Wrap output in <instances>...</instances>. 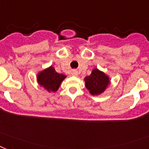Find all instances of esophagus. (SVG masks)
<instances>
[{
	"instance_id": "esophagus-1",
	"label": "esophagus",
	"mask_w": 149,
	"mask_h": 149,
	"mask_svg": "<svg viewBox=\"0 0 149 149\" xmlns=\"http://www.w3.org/2000/svg\"><path fill=\"white\" fill-rule=\"evenodd\" d=\"M71 74H72V76H74V77H77V75L79 74V72L77 70H72L71 71Z\"/></svg>"
}]
</instances>
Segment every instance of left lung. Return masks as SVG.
Listing matches in <instances>:
<instances>
[{
  "label": "left lung",
  "mask_w": 149,
  "mask_h": 149,
  "mask_svg": "<svg viewBox=\"0 0 149 149\" xmlns=\"http://www.w3.org/2000/svg\"><path fill=\"white\" fill-rule=\"evenodd\" d=\"M86 88L92 95H98L105 91L110 84V79L104 72L94 69L90 76L84 79Z\"/></svg>",
  "instance_id": "obj_1"
}]
</instances>
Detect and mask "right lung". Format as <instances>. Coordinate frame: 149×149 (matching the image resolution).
<instances>
[{
  "label": "right lung",
  "instance_id": "obj_1",
  "mask_svg": "<svg viewBox=\"0 0 149 149\" xmlns=\"http://www.w3.org/2000/svg\"><path fill=\"white\" fill-rule=\"evenodd\" d=\"M66 76L58 73L52 66L45 69L37 75V81L38 84L44 87L47 92H57L61 82L66 78Z\"/></svg>",
  "mask_w": 149,
  "mask_h": 149
}]
</instances>
